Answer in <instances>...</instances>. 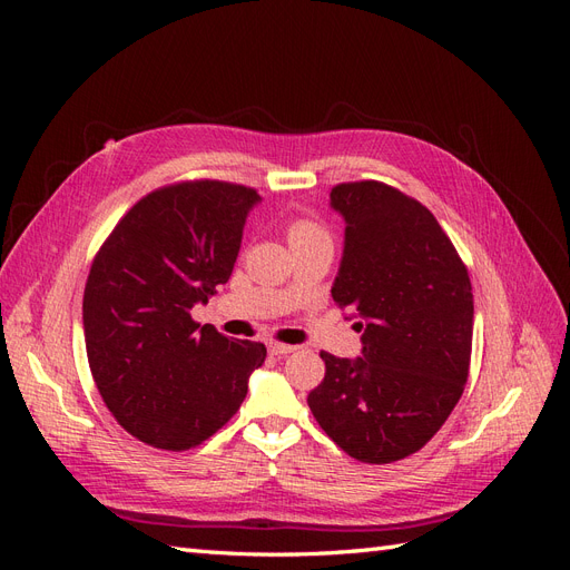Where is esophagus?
<instances>
[{"mask_svg":"<svg viewBox=\"0 0 570 570\" xmlns=\"http://www.w3.org/2000/svg\"><path fill=\"white\" fill-rule=\"evenodd\" d=\"M268 352L273 356H287L295 352V347H292V344H283V342H268Z\"/></svg>","mask_w":570,"mask_h":570,"instance_id":"1","label":"esophagus"}]
</instances>
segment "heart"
Instances as JSON below:
<instances>
[{
  "label": "heart",
  "instance_id": "heart-1",
  "mask_svg": "<svg viewBox=\"0 0 570 570\" xmlns=\"http://www.w3.org/2000/svg\"><path fill=\"white\" fill-rule=\"evenodd\" d=\"M327 237V233L318 226L316 220H308V218H295L287 226V239L292 247L304 245V243H312V239H321Z\"/></svg>",
  "mask_w": 570,
  "mask_h": 570
}]
</instances>
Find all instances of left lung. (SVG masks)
<instances>
[{"label":"left lung","instance_id":"left-lung-1","mask_svg":"<svg viewBox=\"0 0 570 570\" xmlns=\"http://www.w3.org/2000/svg\"><path fill=\"white\" fill-rule=\"evenodd\" d=\"M331 204L347 223L333 299L364 321V350L321 352L325 377L306 402L342 452L392 463L433 440L469 381V268L438 218L392 185L340 183Z\"/></svg>","mask_w":570,"mask_h":570}]
</instances>
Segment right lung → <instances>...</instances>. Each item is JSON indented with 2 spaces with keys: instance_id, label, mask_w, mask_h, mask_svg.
Returning a JSON list of instances; mask_svg holds the SVG:
<instances>
[{
  "instance_id": "obj_1",
  "label": "right lung",
  "mask_w": 570,
  "mask_h": 570,
  "mask_svg": "<svg viewBox=\"0 0 570 570\" xmlns=\"http://www.w3.org/2000/svg\"><path fill=\"white\" fill-rule=\"evenodd\" d=\"M254 187L180 180L151 189L92 258L82 297L95 385L132 438L195 450L245 402L262 342L230 340L189 312L228 283Z\"/></svg>"
}]
</instances>
